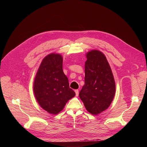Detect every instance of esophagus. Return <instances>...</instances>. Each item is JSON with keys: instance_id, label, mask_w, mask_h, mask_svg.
<instances>
[{"instance_id": "obj_1", "label": "esophagus", "mask_w": 147, "mask_h": 147, "mask_svg": "<svg viewBox=\"0 0 147 147\" xmlns=\"http://www.w3.org/2000/svg\"><path fill=\"white\" fill-rule=\"evenodd\" d=\"M75 94H76V96H78L79 91H78V90H75Z\"/></svg>"}]
</instances>
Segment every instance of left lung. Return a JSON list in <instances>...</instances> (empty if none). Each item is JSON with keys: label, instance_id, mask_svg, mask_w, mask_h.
Returning a JSON list of instances; mask_svg holds the SVG:
<instances>
[{"label": "left lung", "instance_id": "left-lung-1", "mask_svg": "<svg viewBox=\"0 0 147 147\" xmlns=\"http://www.w3.org/2000/svg\"><path fill=\"white\" fill-rule=\"evenodd\" d=\"M84 84L79 96L86 110L97 115L107 109L113 99L115 83L109 64L103 53L92 50L86 55Z\"/></svg>", "mask_w": 147, "mask_h": 147}]
</instances>
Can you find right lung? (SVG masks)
Listing matches in <instances>:
<instances>
[{
	"instance_id": "right-lung-1",
	"label": "right lung",
	"mask_w": 147,
	"mask_h": 147,
	"mask_svg": "<svg viewBox=\"0 0 147 147\" xmlns=\"http://www.w3.org/2000/svg\"><path fill=\"white\" fill-rule=\"evenodd\" d=\"M34 92L38 103L48 113L56 115L75 96L63 70V57L50 54L42 62L35 78Z\"/></svg>"
}]
</instances>
